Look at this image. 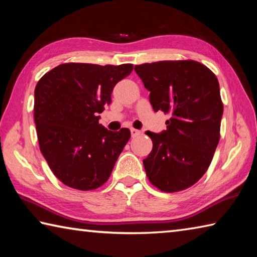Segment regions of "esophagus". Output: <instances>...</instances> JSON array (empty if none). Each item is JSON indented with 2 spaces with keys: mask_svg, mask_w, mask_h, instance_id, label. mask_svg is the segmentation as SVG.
I'll return each mask as SVG.
<instances>
[{
  "mask_svg": "<svg viewBox=\"0 0 257 257\" xmlns=\"http://www.w3.org/2000/svg\"><path fill=\"white\" fill-rule=\"evenodd\" d=\"M130 134H132V137H137V136H139V135H141V132H139V130H137V129H135V128H132V129H130Z\"/></svg>",
  "mask_w": 257,
  "mask_h": 257,
  "instance_id": "34e87169",
  "label": "esophagus"
}]
</instances>
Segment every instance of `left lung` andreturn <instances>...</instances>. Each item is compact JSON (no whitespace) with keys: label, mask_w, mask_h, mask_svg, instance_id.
<instances>
[{"label":"left lung","mask_w":257,"mask_h":257,"mask_svg":"<svg viewBox=\"0 0 257 257\" xmlns=\"http://www.w3.org/2000/svg\"><path fill=\"white\" fill-rule=\"evenodd\" d=\"M155 112L170 114L167 130L146 132L153 150L143 160L152 185L165 193L189 188L210 167L220 141L223 104L217 78L193 60L135 66Z\"/></svg>","instance_id":"1"}]
</instances>
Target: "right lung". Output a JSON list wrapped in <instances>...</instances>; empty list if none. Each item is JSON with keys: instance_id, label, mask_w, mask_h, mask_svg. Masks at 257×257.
<instances>
[{"instance_id": "right-lung-1", "label": "right lung", "mask_w": 257, "mask_h": 257, "mask_svg": "<svg viewBox=\"0 0 257 257\" xmlns=\"http://www.w3.org/2000/svg\"><path fill=\"white\" fill-rule=\"evenodd\" d=\"M133 64L63 63L46 72L35 88L34 119L40 150L64 185L93 190L105 184L130 138L98 123L116 82Z\"/></svg>"}]
</instances>
